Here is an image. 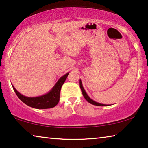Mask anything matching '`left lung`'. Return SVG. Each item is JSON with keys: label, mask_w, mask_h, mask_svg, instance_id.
Instances as JSON below:
<instances>
[{"label": "left lung", "mask_w": 148, "mask_h": 148, "mask_svg": "<svg viewBox=\"0 0 148 148\" xmlns=\"http://www.w3.org/2000/svg\"><path fill=\"white\" fill-rule=\"evenodd\" d=\"M79 87H80V89H81V90H82V94L84 95V97L87 100V101L89 102V103H90L92 104V105H97V106H106V105L99 103H97V102L94 101L92 100L91 99H90V98L89 97V96L87 95V93H86L85 90H84V89L83 86H82V84L81 80H79Z\"/></svg>", "instance_id": "8db88e82"}]
</instances>
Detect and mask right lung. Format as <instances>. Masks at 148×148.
<instances>
[{
  "label": "right lung",
  "mask_w": 148,
  "mask_h": 148,
  "mask_svg": "<svg viewBox=\"0 0 148 148\" xmlns=\"http://www.w3.org/2000/svg\"><path fill=\"white\" fill-rule=\"evenodd\" d=\"M69 74V73L66 74L64 76H63L58 79L57 83L55 84V86L53 87V88L51 91H49L48 93H47L45 95L39 96V97H25V96L20 94L13 86L12 87L16 94L19 97V99L28 106L39 109H50V108L55 107L59 101L60 89H61L63 84L64 83L66 79L67 78Z\"/></svg>",
  "instance_id": "obj_1"
}]
</instances>
